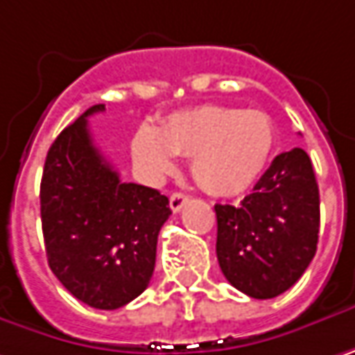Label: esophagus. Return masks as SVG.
<instances>
[{"label":"esophagus","instance_id":"obj_1","mask_svg":"<svg viewBox=\"0 0 355 355\" xmlns=\"http://www.w3.org/2000/svg\"><path fill=\"white\" fill-rule=\"evenodd\" d=\"M187 202H189V197H187L184 193H173V195H171V209H173L175 213H178Z\"/></svg>","mask_w":355,"mask_h":355}]
</instances>
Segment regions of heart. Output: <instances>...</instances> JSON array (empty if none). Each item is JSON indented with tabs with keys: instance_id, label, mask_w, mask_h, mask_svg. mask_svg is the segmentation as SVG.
<instances>
[{
	"instance_id": "1",
	"label": "heart",
	"mask_w": 355,
	"mask_h": 355,
	"mask_svg": "<svg viewBox=\"0 0 355 355\" xmlns=\"http://www.w3.org/2000/svg\"><path fill=\"white\" fill-rule=\"evenodd\" d=\"M275 148V126L261 110L207 104L175 112L160 128L142 124L132 138L136 162L153 177L175 171L177 155L191 157L198 184L235 197L255 184Z\"/></svg>"
}]
</instances>
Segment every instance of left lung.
Here are the masks:
<instances>
[{"instance_id": "8db88e82", "label": "left lung", "mask_w": 355, "mask_h": 355, "mask_svg": "<svg viewBox=\"0 0 355 355\" xmlns=\"http://www.w3.org/2000/svg\"><path fill=\"white\" fill-rule=\"evenodd\" d=\"M217 259L227 282L249 297L287 291L311 263L320 233V189L303 148L273 158L253 193L215 205Z\"/></svg>"}]
</instances>
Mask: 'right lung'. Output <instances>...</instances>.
Masks as SVG:
<instances>
[{
    "mask_svg": "<svg viewBox=\"0 0 355 355\" xmlns=\"http://www.w3.org/2000/svg\"><path fill=\"white\" fill-rule=\"evenodd\" d=\"M88 108L48 150L40 205L46 255L53 275L76 300L118 309L150 283L160 227L173 213L157 189L122 182L100 155Z\"/></svg>",
    "mask_w": 355,
    "mask_h": 355,
    "instance_id": "right-lung-1",
    "label": "right lung"
}]
</instances>
